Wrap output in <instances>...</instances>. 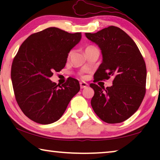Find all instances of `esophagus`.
Instances as JSON below:
<instances>
[{
  "instance_id": "esophagus-1",
  "label": "esophagus",
  "mask_w": 160,
  "mask_h": 160,
  "mask_svg": "<svg viewBox=\"0 0 160 160\" xmlns=\"http://www.w3.org/2000/svg\"><path fill=\"white\" fill-rule=\"evenodd\" d=\"M80 87L82 89H84V88H86V87H88V84L86 82H80Z\"/></svg>"
}]
</instances>
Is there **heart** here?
<instances>
[{"label":"heart","instance_id":"obj_1","mask_svg":"<svg viewBox=\"0 0 160 160\" xmlns=\"http://www.w3.org/2000/svg\"><path fill=\"white\" fill-rule=\"evenodd\" d=\"M91 48H94V47H87L86 49H91ZM71 54H72V52H70V53H69V55H68V56H70V55H71Z\"/></svg>","mask_w":160,"mask_h":160}]
</instances>
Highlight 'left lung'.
Returning <instances> with one entry per match:
<instances>
[{"instance_id":"obj_1","label":"left lung","mask_w":160,"mask_h":160,"mask_svg":"<svg viewBox=\"0 0 160 160\" xmlns=\"http://www.w3.org/2000/svg\"><path fill=\"white\" fill-rule=\"evenodd\" d=\"M85 36L99 47L102 55L95 82L113 77L112 86L106 89L90 84L95 91L92 107L107 123L125 121L136 112L145 96L146 68L143 56L134 41L115 26Z\"/></svg>"}]
</instances>
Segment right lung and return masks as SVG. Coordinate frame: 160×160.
<instances>
[{
    "label": "right lung",
    "mask_w": 160,
    "mask_h": 160,
    "mask_svg": "<svg viewBox=\"0 0 160 160\" xmlns=\"http://www.w3.org/2000/svg\"><path fill=\"white\" fill-rule=\"evenodd\" d=\"M81 38V32L52 27L30 35L20 46L11 77L17 103L30 119L41 124L58 121L80 90L73 78L61 86L49 78L65 67L68 53Z\"/></svg>",
    "instance_id": "right-lung-1"
}]
</instances>
